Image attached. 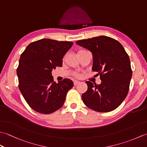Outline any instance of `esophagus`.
I'll return each instance as SVG.
<instances>
[{
    "instance_id": "esophagus-1",
    "label": "esophagus",
    "mask_w": 147,
    "mask_h": 147,
    "mask_svg": "<svg viewBox=\"0 0 147 147\" xmlns=\"http://www.w3.org/2000/svg\"><path fill=\"white\" fill-rule=\"evenodd\" d=\"M73 83H74V85L76 86V85H78V84L80 83V82H78V81H77V80H74Z\"/></svg>"
}]
</instances>
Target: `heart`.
Instances as JSON below:
<instances>
[{"label":"heart","mask_w":147,"mask_h":147,"mask_svg":"<svg viewBox=\"0 0 147 147\" xmlns=\"http://www.w3.org/2000/svg\"><path fill=\"white\" fill-rule=\"evenodd\" d=\"M84 51V50H82V51ZM79 51V52H80ZM74 75H75V76H77V77H79L80 76V74H78V73H76V74H74Z\"/></svg>","instance_id":"1"}]
</instances>
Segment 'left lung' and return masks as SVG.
Returning <instances> with one entry per match:
<instances>
[{"mask_svg":"<svg viewBox=\"0 0 147 147\" xmlns=\"http://www.w3.org/2000/svg\"><path fill=\"white\" fill-rule=\"evenodd\" d=\"M76 44L92 52V70L100 75V85L86 82L88 89L82 94L86 106L98 112L115 110L127 95L132 69L128 54L116 40L99 36L78 40Z\"/></svg>","mask_w":147,"mask_h":147,"instance_id":"1","label":"left lung"}]
</instances>
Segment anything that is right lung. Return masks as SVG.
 I'll use <instances>...</instances> for the list:
<instances>
[{
    "label": "right lung",
    "instance_id": "add662e5",
    "mask_svg": "<svg viewBox=\"0 0 147 147\" xmlns=\"http://www.w3.org/2000/svg\"><path fill=\"white\" fill-rule=\"evenodd\" d=\"M73 44L43 38L30 43L21 54L17 68L19 88L33 110L49 114L63 105L73 83L65 78L56 83L51 72L62 67V59Z\"/></svg>",
    "mask_w": 147,
    "mask_h": 147
}]
</instances>
